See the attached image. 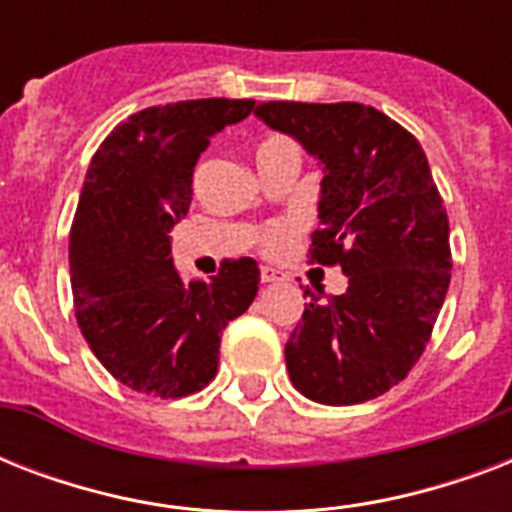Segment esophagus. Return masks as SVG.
I'll use <instances>...</instances> for the list:
<instances>
[{
  "instance_id": "esophagus-1",
  "label": "esophagus",
  "mask_w": 512,
  "mask_h": 512,
  "mask_svg": "<svg viewBox=\"0 0 512 512\" xmlns=\"http://www.w3.org/2000/svg\"><path fill=\"white\" fill-rule=\"evenodd\" d=\"M260 281H263V284H276V281H281V273L273 271V268H263V271H260Z\"/></svg>"
}]
</instances>
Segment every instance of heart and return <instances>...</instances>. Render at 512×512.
I'll use <instances>...</instances> for the list:
<instances>
[{"label":"heart","mask_w":512,"mask_h":512,"mask_svg":"<svg viewBox=\"0 0 512 512\" xmlns=\"http://www.w3.org/2000/svg\"><path fill=\"white\" fill-rule=\"evenodd\" d=\"M297 225L289 223V220H281V223H271L263 231V247L268 252H281V249L287 247L289 239L295 236Z\"/></svg>","instance_id":"obj_1"}]
</instances>
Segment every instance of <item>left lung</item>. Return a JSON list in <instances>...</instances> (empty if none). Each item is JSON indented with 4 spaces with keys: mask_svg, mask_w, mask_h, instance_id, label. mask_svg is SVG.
<instances>
[{
    "mask_svg": "<svg viewBox=\"0 0 512 512\" xmlns=\"http://www.w3.org/2000/svg\"><path fill=\"white\" fill-rule=\"evenodd\" d=\"M255 116L319 162L311 260L348 276L342 295L305 303L284 348L289 380L327 406L382 396L422 356L452 279L449 220L425 151L361 103L271 100Z\"/></svg>",
    "mask_w": 512,
    "mask_h": 512,
    "instance_id": "obj_1",
    "label": "left lung"
}]
</instances>
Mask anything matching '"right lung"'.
I'll return each instance as SVG.
<instances>
[{"label":"right lung","mask_w":512,"mask_h":512,"mask_svg":"<svg viewBox=\"0 0 512 512\" xmlns=\"http://www.w3.org/2000/svg\"><path fill=\"white\" fill-rule=\"evenodd\" d=\"M252 108L228 98L146 108L92 156L68 239L76 321L100 364L138 393L183 398L209 385L223 329L255 300L252 257L225 260L212 281H183L170 239L209 138Z\"/></svg>","instance_id":"add662e5"}]
</instances>
